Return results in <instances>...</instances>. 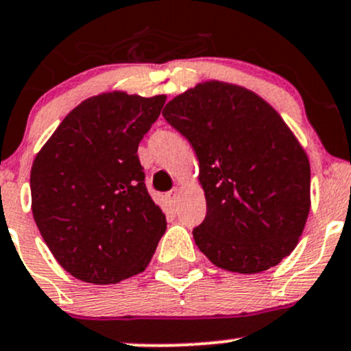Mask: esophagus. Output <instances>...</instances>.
<instances>
[{
  "label": "esophagus",
  "instance_id": "1",
  "mask_svg": "<svg viewBox=\"0 0 351 351\" xmlns=\"http://www.w3.org/2000/svg\"><path fill=\"white\" fill-rule=\"evenodd\" d=\"M167 199H169V202H171L172 206H176L177 202H179V199H180V191L176 187V189L167 192Z\"/></svg>",
  "mask_w": 351,
  "mask_h": 351
}]
</instances>
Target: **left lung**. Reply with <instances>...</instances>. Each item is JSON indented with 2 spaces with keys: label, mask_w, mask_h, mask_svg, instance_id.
Wrapping results in <instances>:
<instances>
[{
  "label": "left lung",
  "mask_w": 351,
  "mask_h": 351,
  "mask_svg": "<svg viewBox=\"0 0 351 351\" xmlns=\"http://www.w3.org/2000/svg\"><path fill=\"white\" fill-rule=\"evenodd\" d=\"M199 160L206 219L192 234L213 265L241 274L276 266L310 214V160L281 115L244 86L210 80L165 105Z\"/></svg>",
  "instance_id": "obj_1"
}]
</instances>
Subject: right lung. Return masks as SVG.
I'll return each instance as SVG.
<instances>
[{"instance_id": "right-lung-1", "label": "right lung", "mask_w": 351, "mask_h": 351, "mask_svg": "<svg viewBox=\"0 0 351 351\" xmlns=\"http://www.w3.org/2000/svg\"><path fill=\"white\" fill-rule=\"evenodd\" d=\"M165 95L100 93L75 107L33 160L32 210L71 276L115 285L142 273L167 228L137 149Z\"/></svg>"}]
</instances>
